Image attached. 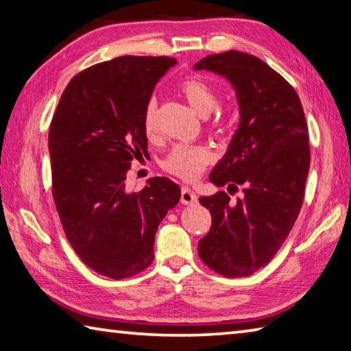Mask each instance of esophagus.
Wrapping results in <instances>:
<instances>
[{"label": "esophagus", "mask_w": 351, "mask_h": 351, "mask_svg": "<svg viewBox=\"0 0 351 351\" xmlns=\"http://www.w3.org/2000/svg\"><path fill=\"white\" fill-rule=\"evenodd\" d=\"M181 202L186 206H193L197 202V196L189 187H182L181 190Z\"/></svg>", "instance_id": "34e87169"}]
</instances>
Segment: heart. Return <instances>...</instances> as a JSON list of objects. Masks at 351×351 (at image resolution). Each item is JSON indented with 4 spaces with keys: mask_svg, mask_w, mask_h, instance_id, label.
<instances>
[{
    "mask_svg": "<svg viewBox=\"0 0 351 351\" xmlns=\"http://www.w3.org/2000/svg\"><path fill=\"white\" fill-rule=\"evenodd\" d=\"M181 92L192 109L201 114L208 117L219 103L218 92L207 81L199 76H189L181 82ZM158 114V101L150 98L144 107L143 113V129L149 138L155 136L158 130L156 123ZM226 117L222 112H218L213 118V125L222 127L226 124ZM213 161V154L207 145L204 144H176L171 147L169 155L162 161L165 171L181 178L184 181H193L202 173V170Z\"/></svg>",
    "mask_w": 351,
    "mask_h": 351,
    "instance_id": "b5f03b06",
    "label": "heart"
}]
</instances>
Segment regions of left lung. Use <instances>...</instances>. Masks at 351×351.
Wrapping results in <instances>:
<instances>
[{
    "label": "left lung",
    "instance_id": "8db88e82",
    "mask_svg": "<svg viewBox=\"0 0 351 351\" xmlns=\"http://www.w3.org/2000/svg\"><path fill=\"white\" fill-rule=\"evenodd\" d=\"M195 69L226 76L237 90L239 127L210 181L244 187L234 204L226 192L199 197L212 227L197 253L222 276H248L270 263L301 212L310 169L307 121L290 82L256 56L228 50L207 55Z\"/></svg>",
    "mask_w": 351,
    "mask_h": 351
}]
</instances>
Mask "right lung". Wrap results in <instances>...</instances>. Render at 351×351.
Segmentation results:
<instances>
[{
    "label": "right lung",
    "mask_w": 351,
    "mask_h": 351,
    "mask_svg": "<svg viewBox=\"0 0 351 351\" xmlns=\"http://www.w3.org/2000/svg\"><path fill=\"white\" fill-rule=\"evenodd\" d=\"M170 56H119L75 75L49 130L52 193L66 238L99 275L124 279L154 263L159 222L181 197L169 178L129 193L132 161L147 154L145 103Z\"/></svg>",
    "instance_id": "right-lung-1"
}]
</instances>
